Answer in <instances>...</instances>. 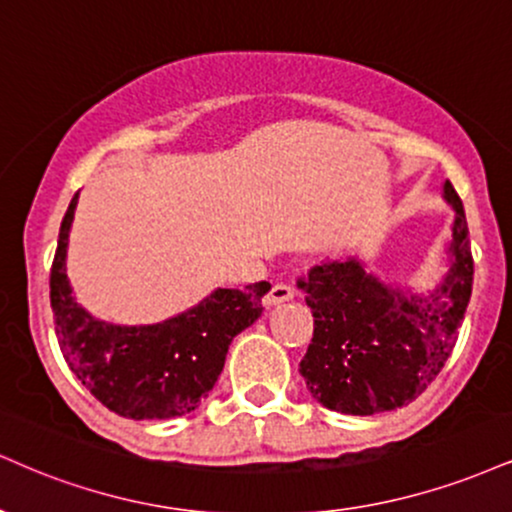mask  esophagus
<instances>
[{"label":"esophagus","instance_id":"esophagus-1","mask_svg":"<svg viewBox=\"0 0 512 512\" xmlns=\"http://www.w3.org/2000/svg\"><path fill=\"white\" fill-rule=\"evenodd\" d=\"M295 298V291L288 283H274L272 291L267 293V298H264V303L267 305H281V303H288V300Z\"/></svg>","mask_w":512,"mask_h":512}]
</instances>
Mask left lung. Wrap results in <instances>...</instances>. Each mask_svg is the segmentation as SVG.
I'll return each instance as SVG.
<instances>
[{"label": "left lung", "mask_w": 512, "mask_h": 512, "mask_svg": "<svg viewBox=\"0 0 512 512\" xmlns=\"http://www.w3.org/2000/svg\"><path fill=\"white\" fill-rule=\"evenodd\" d=\"M443 200L453 207L448 272L434 291L412 293L367 272L348 257L310 269L307 293L315 334L300 360L312 398L343 415L403 408L427 389L451 357L472 293V252L465 209L451 181Z\"/></svg>", "instance_id": "1"}]
</instances>
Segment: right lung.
I'll return each instance as SVG.
<instances>
[{
    "label": "right lung",
    "mask_w": 512,
    "mask_h": 512,
    "mask_svg": "<svg viewBox=\"0 0 512 512\" xmlns=\"http://www.w3.org/2000/svg\"><path fill=\"white\" fill-rule=\"evenodd\" d=\"M78 193L59 229L49 276L57 338L66 365L92 396L128 420H171L193 412L217 384L231 341L262 315L269 283L217 288L157 324L123 326L92 317L66 276V250Z\"/></svg>",
    "instance_id": "obj_1"
}]
</instances>
